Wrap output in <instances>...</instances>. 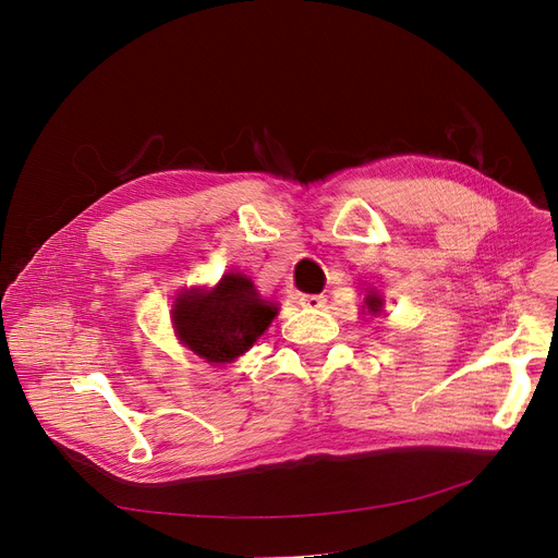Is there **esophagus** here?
Returning <instances> with one entry per match:
<instances>
[{"label": "esophagus", "instance_id": "1", "mask_svg": "<svg viewBox=\"0 0 558 558\" xmlns=\"http://www.w3.org/2000/svg\"><path fill=\"white\" fill-rule=\"evenodd\" d=\"M326 303H328V299L324 294H305V296H301V305L305 310H312V312L324 310Z\"/></svg>", "mask_w": 558, "mask_h": 558}]
</instances>
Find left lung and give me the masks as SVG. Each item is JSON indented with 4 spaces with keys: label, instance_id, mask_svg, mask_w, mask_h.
<instances>
[{
    "label": "left lung",
    "instance_id": "1",
    "mask_svg": "<svg viewBox=\"0 0 558 558\" xmlns=\"http://www.w3.org/2000/svg\"><path fill=\"white\" fill-rule=\"evenodd\" d=\"M364 303H366L368 312H373V314H375V312H379V310H383V299H379V296L375 294V291H371V294L366 296V301H364Z\"/></svg>",
    "mask_w": 558,
    "mask_h": 558
}]
</instances>
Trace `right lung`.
Returning <instances> with one entry per match:
<instances>
[{
	"mask_svg": "<svg viewBox=\"0 0 558 558\" xmlns=\"http://www.w3.org/2000/svg\"><path fill=\"white\" fill-rule=\"evenodd\" d=\"M171 314L181 341L203 360L219 364L244 355L271 326L278 307L264 301L244 274H226L213 291H185Z\"/></svg>",
	"mask_w": 558,
	"mask_h": 558,
	"instance_id": "1",
	"label": "right lung"
}]
</instances>
